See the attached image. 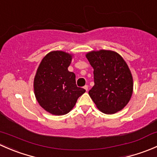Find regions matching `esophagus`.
I'll list each match as a JSON object with an SVG mask.
<instances>
[{
    "label": "esophagus",
    "instance_id": "34e87169",
    "mask_svg": "<svg viewBox=\"0 0 157 157\" xmlns=\"http://www.w3.org/2000/svg\"><path fill=\"white\" fill-rule=\"evenodd\" d=\"M83 88L85 89V90H86V91H87V90H88V86H87V85H85V86H83Z\"/></svg>",
    "mask_w": 157,
    "mask_h": 157
}]
</instances>
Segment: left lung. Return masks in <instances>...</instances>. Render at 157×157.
Masks as SVG:
<instances>
[{"label": "left lung", "instance_id": "left-lung-1", "mask_svg": "<svg viewBox=\"0 0 157 157\" xmlns=\"http://www.w3.org/2000/svg\"><path fill=\"white\" fill-rule=\"evenodd\" d=\"M86 57L94 70V86L89 95L96 107L105 114L121 111L133 93V78L128 64L113 51H93Z\"/></svg>", "mask_w": 157, "mask_h": 157}]
</instances>
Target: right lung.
<instances>
[{
    "label": "right lung",
    "mask_w": 157,
    "mask_h": 157,
    "mask_svg": "<svg viewBox=\"0 0 157 157\" xmlns=\"http://www.w3.org/2000/svg\"><path fill=\"white\" fill-rule=\"evenodd\" d=\"M72 55L54 51L41 61L34 78V93L39 105L55 115L68 113L86 92L77 87L74 73L67 70Z\"/></svg>",
    "instance_id": "add662e5"
}]
</instances>
